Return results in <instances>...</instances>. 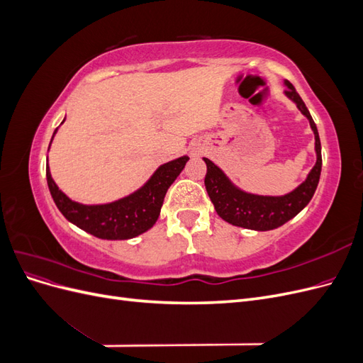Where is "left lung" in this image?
<instances>
[{
	"label": "left lung",
	"instance_id": "8db88e82",
	"mask_svg": "<svg viewBox=\"0 0 363 363\" xmlns=\"http://www.w3.org/2000/svg\"><path fill=\"white\" fill-rule=\"evenodd\" d=\"M284 86H286L284 94L296 104L298 111L309 119L311 128L313 130L316 151L315 167L312 168L309 175H307V179L292 192L281 196H267L248 194L236 188L228 180L223 169H219L212 160L204 157V162L207 164V172L204 179L206 191L208 196H211L216 213L228 224L257 230V232H267V230L277 228L284 223H288L296 213H300L309 204L316 191L323 167L320 135H318V128L309 111H307L301 96L296 94L292 83L284 82Z\"/></svg>",
	"mask_w": 363,
	"mask_h": 363
}]
</instances>
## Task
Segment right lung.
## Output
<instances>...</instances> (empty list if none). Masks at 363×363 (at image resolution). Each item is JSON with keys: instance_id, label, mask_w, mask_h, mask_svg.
<instances>
[{"instance_id": "1", "label": "right lung", "mask_w": 363, "mask_h": 363, "mask_svg": "<svg viewBox=\"0 0 363 363\" xmlns=\"http://www.w3.org/2000/svg\"><path fill=\"white\" fill-rule=\"evenodd\" d=\"M56 131L57 128L54 130V135ZM188 160V156H183L160 164L140 189L107 204L87 206L72 201L54 183L48 167L47 182L54 203L69 223L100 239L123 240L145 233L156 224L164 195Z\"/></svg>"}]
</instances>
